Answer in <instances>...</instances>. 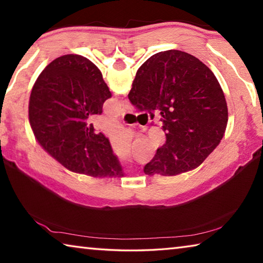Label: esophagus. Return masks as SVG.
Masks as SVG:
<instances>
[{
    "label": "esophagus",
    "instance_id": "34e87169",
    "mask_svg": "<svg viewBox=\"0 0 263 263\" xmlns=\"http://www.w3.org/2000/svg\"><path fill=\"white\" fill-rule=\"evenodd\" d=\"M126 112H132V111H131V109H128L127 106H124V108H123L122 111H121V114L124 115V114H126Z\"/></svg>",
    "mask_w": 263,
    "mask_h": 263
}]
</instances>
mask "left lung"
I'll list each match as a JSON object with an SVG mask.
<instances>
[{
  "label": "left lung",
  "instance_id": "obj_1",
  "mask_svg": "<svg viewBox=\"0 0 263 263\" xmlns=\"http://www.w3.org/2000/svg\"><path fill=\"white\" fill-rule=\"evenodd\" d=\"M111 92L87 58H57L39 75L29 104L30 124L39 144L69 171L94 177L124 176L110 141L89 116L101 115Z\"/></svg>",
  "mask_w": 263,
  "mask_h": 263
}]
</instances>
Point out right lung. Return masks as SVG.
<instances>
[{"mask_svg": "<svg viewBox=\"0 0 263 263\" xmlns=\"http://www.w3.org/2000/svg\"><path fill=\"white\" fill-rule=\"evenodd\" d=\"M128 100L151 116L159 110L166 142L145 174L173 176L198 167L221 140L228 104L210 68L189 53H157L140 66Z\"/></svg>", "mask_w": 263, "mask_h": 263, "instance_id": "obj_1", "label": "right lung"}]
</instances>
